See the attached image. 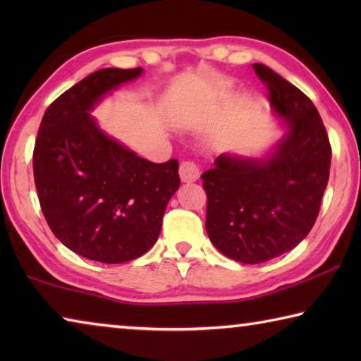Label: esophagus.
<instances>
[{
    "label": "esophagus",
    "instance_id": "esophagus-1",
    "mask_svg": "<svg viewBox=\"0 0 361 361\" xmlns=\"http://www.w3.org/2000/svg\"><path fill=\"white\" fill-rule=\"evenodd\" d=\"M199 175H200V172H199L197 164L192 162V161L181 162V166H180V178H181V181L192 183V181L199 178Z\"/></svg>",
    "mask_w": 361,
    "mask_h": 361
}]
</instances>
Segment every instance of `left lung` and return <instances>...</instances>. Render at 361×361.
Instances as JSON below:
<instances>
[{
  "mask_svg": "<svg viewBox=\"0 0 361 361\" xmlns=\"http://www.w3.org/2000/svg\"><path fill=\"white\" fill-rule=\"evenodd\" d=\"M285 133L264 157L223 152L202 173L205 229L219 252L259 264L301 243L315 223L325 192L331 146L309 97L269 66L255 63Z\"/></svg>",
  "mask_w": 361,
  "mask_h": 361,
  "instance_id": "left-lung-1",
  "label": "left lung"
}]
</instances>
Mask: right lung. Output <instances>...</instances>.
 <instances>
[{
    "label": "right lung",
    "instance_id": "obj_1",
    "mask_svg": "<svg viewBox=\"0 0 361 361\" xmlns=\"http://www.w3.org/2000/svg\"><path fill=\"white\" fill-rule=\"evenodd\" d=\"M143 68H103L70 87L42 116L33 173L54 235L84 258L119 264L154 245L178 161L154 164L106 135L90 111Z\"/></svg>",
    "mask_w": 361,
    "mask_h": 361
}]
</instances>
